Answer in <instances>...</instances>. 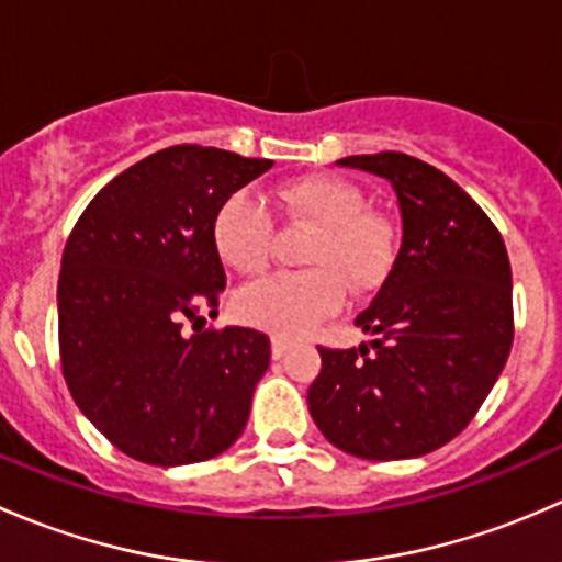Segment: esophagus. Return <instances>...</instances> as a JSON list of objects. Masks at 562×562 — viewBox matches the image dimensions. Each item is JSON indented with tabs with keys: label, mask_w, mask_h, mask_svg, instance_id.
Segmentation results:
<instances>
[{
	"label": "esophagus",
	"mask_w": 562,
	"mask_h": 562,
	"mask_svg": "<svg viewBox=\"0 0 562 562\" xmlns=\"http://www.w3.org/2000/svg\"><path fill=\"white\" fill-rule=\"evenodd\" d=\"M288 348H291V339L271 337V356H274V359H282V356L288 353Z\"/></svg>",
	"instance_id": "esophagus-1"
}]
</instances>
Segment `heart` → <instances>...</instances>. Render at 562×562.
Masks as SVG:
<instances>
[{"label":"heart","instance_id":"b5f03b06","mask_svg":"<svg viewBox=\"0 0 562 562\" xmlns=\"http://www.w3.org/2000/svg\"><path fill=\"white\" fill-rule=\"evenodd\" d=\"M282 212L307 228L302 274H274L241 288L234 315L280 337H299L337 315L345 288L367 293L386 280L394 263V234L381 214L367 209L359 184L342 176H304L277 190ZM212 245L236 274L255 277L269 266L274 223L263 201L249 190L225 198L212 217Z\"/></svg>","mask_w":562,"mask_h":562}]
</instances>
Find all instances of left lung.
<instances>
[{
    "label": "left lung",
    "instance_id": "left-lung-1",
    "mask_svg": "<svg viewBox=\"0 0 562 562\" xmlns=\"http://www.w3.org/2000/svg\"><path fill=\"white\" fill-rule=\"evenodd\" d=\"M389 179L402 245L356 326L370 345L321 350L307 391L313 422L345 454L424 457L470 424L514 342L512 263L479 203L449 176L402 151L342 157Z\"/></svg>",
    "mask_w": 562,
    "mask_h": 562
}]
</instances>
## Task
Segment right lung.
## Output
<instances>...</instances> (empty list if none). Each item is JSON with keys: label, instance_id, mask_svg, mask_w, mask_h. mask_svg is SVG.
<instances>
[{"label": "right lung", "instance_id": "add662e5", "mask_svg": "<svg viewBox=\"0 0 562 562\" xmlns=\"http://www.w3.org/2000/svg\"><path fill=\"white\" fill-rule=\"evenodd\" d=\"M271 166L168 146L108 181L67 239L61 372L83 416L138 462H206L245 432L271 345L255 328L203 331L225 288L212 217Z\"/></svg>", "mask_w": 562, "mask_h": 562}]
</instances>
